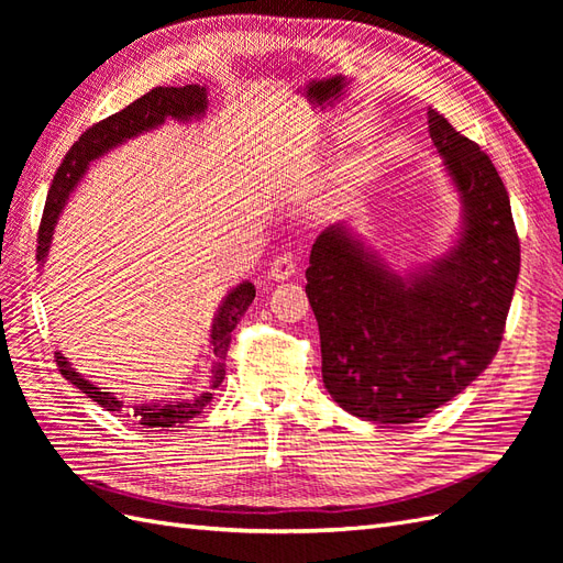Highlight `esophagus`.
Wrapping results in <instances>:
<instances>
[{"label":"esophagus","instance_id":"esophagus-1","mask_svg":"<svg viewBox=\"0 0 563 563\" xmlns=\"http://www.w3.org/2000/svg\"><path fill=\"white\" fill-rule=\"evenodd\" d=\"M294 272H296V258L291 253H284V255H279L275 263H272L267 277L275 279V282H286V279H291Z\"/></svg>","mask_w":563,"mask_h":563}]
</instances>
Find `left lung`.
I'll use <instances>...</instances> for the list:
<instances>
[{"label": "left lung", "mask_w": 563, "mask_h": 563, "mask_svg": "<svg viewBox=\"0 0 563 563\" xmlns=\"http://www.w3.org/2000/svg\"><path fill=\"white\" fill-rule=\"evenodd\" d=\"M441 172L460 201L451 246L397 272L350 220L323 230L305 272L321 378L347 413L416 422L460 395L496 356L519 277V236L486 152L428 110Z\"/></svg>", "instance_id": "obj_1"}]
</instances>
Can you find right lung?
Masks as SVG:
<instances>
[{
  "label": "right lung",
  "instance_id": "1",
  "mask_svg": "<svg viewBox=\"0 0 563 563\" xmlns=\"http://www.w3.org/2000/svg\"><path fill=\"white\" fill-rule=\"evenodd\" d=\"M209 110V89L199 87V84H187V87H157L143 98L133 100L129 108L117 112L103 122H98L89 131L81 133V139L67 152L63 164L51 183V190L46 197V207L40 225L37 236V263L40 269H44L48 261L51 244H54V232L58 225V218L65 209V203L70 201L77 185L89 174V166L98 162L100 157L110 155L112 150L122 147L124 143L139 139L143 133L157 131L166 122L178 124H192L201 122ZM255 298V286L249 279H242L236 286H232L228 296L220 300L218 310L213 314L211 329H209V385L201 387L195 397L190 399H176V401H143L126 406L122 399H117L114 391H106V387H98L87 376L73 366L63 352H56V364L63 373V378L70 380L75 387H79L84 395L98 401L106 411H129L139 424L145 428H176L190 418L199 416L213 399V389L223 383L225 378V356L232 340V331L236 321L249 310V305Z\"/></svg>",
  "mask_w": 563,
  "mask_h": 563
}]
</instances>
